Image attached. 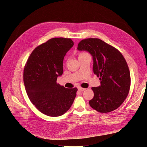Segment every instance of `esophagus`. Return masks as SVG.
<instances>
[{"mask_svg": "<svg viewBox=\"0 0 147 147\" xmlns=\"http://www.w3.org/2000/svg\"><path fill=\"white\" fill-rule=\"evenodd\" d=\"M86 90L85 88H81V87H79V88H78V90H79L80 92H83V91H84V90Z\"/></svg>", "mask_w": 147, "mask_h": 147, "instance_id": "34e87169", "label": "esophagus"}]
</instances>
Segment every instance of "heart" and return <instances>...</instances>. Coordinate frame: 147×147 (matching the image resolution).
<instances>
[{
  "instance_id": "b5f03b06",
  "label": "heart",
  "mask_w": 147,
  "mask_h": 147,
  "mask_svg": "<svg viewBox=\"0 0 147 147\" xmlns=\"http://www.w3.org/2000/svg\"><path fill=\"white\" fill-rule=\"evenodd\" d=\"M88 55V54L86 52H81L79 54V57L80 56H84V55Z\"/></svg>"
}]
</instances>
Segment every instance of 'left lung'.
I'll return each instance as SVG.
<instances>
[{
    "label": "left lung",
    "mask_w": 147,
    "mask_h": 147,
    "mask_svg": "<svg viewBox=\"0 0 147 147\" xmlns=\"http://www.w3.org/2000/svg\"><path fill=\"white\" fill-rule=\"evenodd\" d=\"M77 49L92 55L93 72L101 81L100 86L92 88L94 97L89 101L90 106L100 113L117 109L128 96L131 86L130 72L123 55L98 38L82 40Z\"/></svg>",
    "instance_id": "obj_1"
}]
</instances>
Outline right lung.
I'll use <instances>...</instances> for the list:
<instances>
[{
    "label": "right lung",
    "mask_w": 147,
    "mask_h": 147,
    "mask_svg": "<svg viewBox=\"0 0 147 147\" xmlns=\"http://www.w3.org/2000/svg\"><path fill=\"white\" fill-rule=\"evenodd\" d=\"M74 45L70 38H53L36 47L25 65L23 81L27 96L41 113L51 117L65 113L71 107L77 88L57 83L63 74V58Z\"/></svg>",
    "instance_id": "right-lung-1"
}]
</instances>
